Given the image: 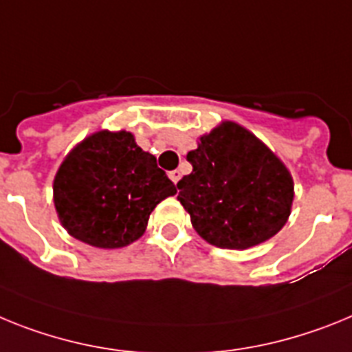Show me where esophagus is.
I'll return each mask as SVG.
<instances>
[{
  "instance_id": "obj_1",
  "label": "esophagus",
  "mask_w": 352,
  "mask_h": 352,
  "mask_svg": "<svg viewBox=\"0 0 352 352\" xmlns=\"http://www.w3.org/2000/svg\"><path fill=\"white\" fill-rule=\"evenodd\" d=\"M168 177H170V179L173 180V184L177 186V182H179V180H180V177H182V173H180V170H173V172L168 173Z\"/></svg>"
}]
</instances>
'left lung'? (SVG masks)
I'll use <instances>...</instances> for the list:
<instances>
[{
    "label": "left lung",
    "mask_w": 352,
    "mask_h": 352,
    "mask_svg": "<svg viewBox=\"0 0 352 352\" xmlns=\"http://www.w3.org/2000/svg\"><path fill=\"white\" fill-rule=\"evenodd\" d=\"M193 172L177 182L201 239L218 248L248 250L282 230L294 200L283 161L243 125L225 120L188 152Z\"/></svg>",
    "instance_id": "8db88e82"
}]
</instances>
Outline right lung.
<instances>
[{
  "mask_svg": "<svg viewBox=\"0 0 352 352\" xmlns=\"http://www.w3.org/2000/svg\"><path fill=\"white\" fill-rule=\"evenodd\" d=\"M175 184L142 151L134 134L102 129L65 155L53 180L58 219L72 237L94 248L117 250L138 241L159 201Z\"/></svg>",
  "mask_w": 352,
  "mask_h": 352,
  "instance_id": "right-lung-1",
  "label": "right lung"
}]
</instances>
